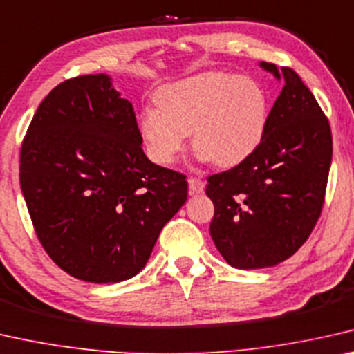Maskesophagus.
<instances>
[{"mask_svg":"<svg viewBox=\"0 0 354 354\" xmlns=\"http://www.w3.org/2000/svg\"><path fill=\"white\" fill-rule=\"evenodd\" d=\"M187 183H189V194H191V195H197V194H202L203 192L205 187H203L202 179L189 178Z\"/></svg>","mask_w":354,"mask_h":354,"instance_id":"obj_1","label":"esophagus"}]
</instances>
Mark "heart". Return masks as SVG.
Wrapping results in <instances>:
<instances>
[{
	"label": "heart",
	"mask_w": 354,
	"mask_h": 354,
	"mask_svg": "<svg viewBox=\"0 0 354 354\" xmlns=\"http://www.w3.org/2000/svg\"><path fill=\"white\" fill-rule=\"evenodd\" d=\"M157 108L140 118L149 159L171 167L186 151L189 133L202 160L232 168L245 162L266 135L268 97L259 82L223 73H202L163 87Z\"/></svg>",
	"instance_id": "b5f03b06"
}]
</instances>
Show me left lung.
I'll use <instances>...</instances> for the list:
<instances>
[{"instance_id":"8db88e82","label":"left lung","mask_w":354,"mask_h":354,"mask_svg":"<svg viewBox=\"0 0 354 354\" xmlns=\"http://www.w3.org/2000/svg\"><path fill=\"white\" fill-rule=\"evenodd\" d=\"M283 79L263 140L240 165L208 176L209 234L235 268L273 267L312 234L324 205L332 135L323 109L291 68L261 62Z\"/></svg>"}]
</instances>
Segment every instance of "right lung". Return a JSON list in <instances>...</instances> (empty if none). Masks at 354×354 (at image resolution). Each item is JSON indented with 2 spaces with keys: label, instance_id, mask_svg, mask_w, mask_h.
Segmentation results:
<instances>
[{
  "label": "right lung",
  "instance_id": "1",
  "mask_svg": "<svg viewBox=\"0 0 354 354\" xmlns=\"http://www.w3.org/2000/svg\"><path fill=\"white\" fill-rule=\"evenodd\" d=\"M135 111L108 75L62 82L42 100L20 151V189L36 235L68 275L135 277L187 200L181 173L143 152Z\"/></svg>",
  "mask_w": 354,
  "mask_h": 354
}]
</instances>
